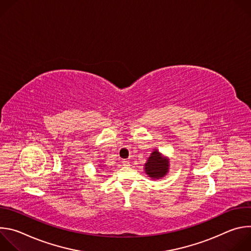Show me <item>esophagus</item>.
<instances>
[{"instance_id": "1", "label": "esophagus", "mask_w": 251, "mask_h": 251, "mask_svg": "<svg viewBox=\"0 0 251 251\" xmlns=\"http://www.w3.org/2000/svg\"><path fill=\"white\" fill-rule=\"evenodd\" d=\"M122 164H123V166H130V163H129V161H127V160H123V161H122Z\"/></svg>"}]
</instances>
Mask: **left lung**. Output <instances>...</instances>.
Here are the masks:
<instances>
[{
	"mask_svg": "<svg viewBox=\"0 0 251 251\" xmlns=\"http://www.w3.org/2000/svg\"><path fill=\"white\" fill-rule=\"evenodd\" d=\"M168 168H169L168 159L163 158L157 150H155L151 154L150 158L145 164L146 174L153 178H159L164 176L168 172Z\"/></svg>",
	"mask_w": 251,
	"mask_h": 251,
	"instance_id": "8db88e82",
	"label": "left lung"
}]
</instances>
